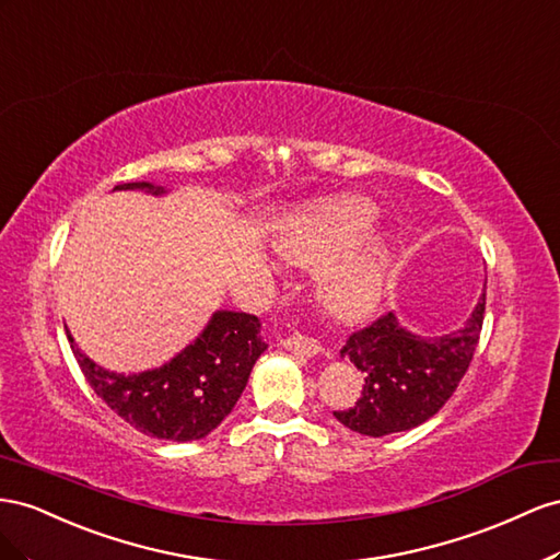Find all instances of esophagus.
Instances as JSON below:
<instances>
[{"instance_id": "esophagus-1", "label": "esophagus", "mask_w": 560, "mask_h": 560, "mask_svg": "<svg viewBox=\"0 0 560 560\" xmlns=\"http://www.w3.org/2000/svg\"><path fill=\"white\" fill-rule=\"evenodd\" d=\"M281 345H283V349L295 351V354H302V357L322 354V345H318L314 338H307V335H302V332L289 335V338L281 340Z\"/></svg>"}]
</instances>
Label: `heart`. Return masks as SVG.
I'll return each instance as SVG.
<instances>
[{"mask_svg": "<svg viewBox=\"0 0 560 560\" xmlns=\"http://www.w3.org/2000/svg\"><path fill=\"white\" fill-rule=\"evenodd\" d=\"M377 218V206L361 197L328 201L285 218L275 234V250L289 265H322L349 248ZM392 238L373 234L365 244L322 271L316 295L328 314L354 318L382 295L392 265Z\"/></svg>", "mask_w": 560, "mask_h": 560, "instance_id": "heart-1", "label": "heart"}]
</instances>
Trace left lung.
Returning <instances> with one entry per match:
<instances>
[{"instance_id":"1","label":"left lung","mask_w":560,"mask_h":560,"mask_svg":"<svg viewBox=\"0 0 560 560\" xmlns=\"http://www.w3.org/2000/svg\"><path fill=\"white\" fill-rule=\"evenodd\" d=\"M486 291L459 328L445 335H418L389 312L351 335L340 349L363 373L354 408L332 412L338 422L363 436H387L420 427L443 408L465 377L483 326Z\"/></svg>"}]
</instances>
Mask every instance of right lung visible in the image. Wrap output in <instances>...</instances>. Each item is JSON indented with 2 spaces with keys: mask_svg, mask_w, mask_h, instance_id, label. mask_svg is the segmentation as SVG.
Masks as SVG:
<instances>
[{
  "mask_svg": "<svg viewBox=\"0 0 560 560\" xmlns=\"http://www.w3.org/2000/svg\"><path fill=\"white\" fill-rule=\"evenodd\" d=\"M115 189L168 195L164 185L145 180ZM68 340L93 392L124 422L152 439L178 443L199 441L220 427L246 389L255 361L267 349L258 316L232 310L213 312L197 338L171 361L140 373L107 371L79 349L70 330Z\"/></svg>",
  "mask_w": 560,
  "mask_h": 560,
  "instance_id": "right-lung-1",
  "label": "right lung"
}]
</instances>
